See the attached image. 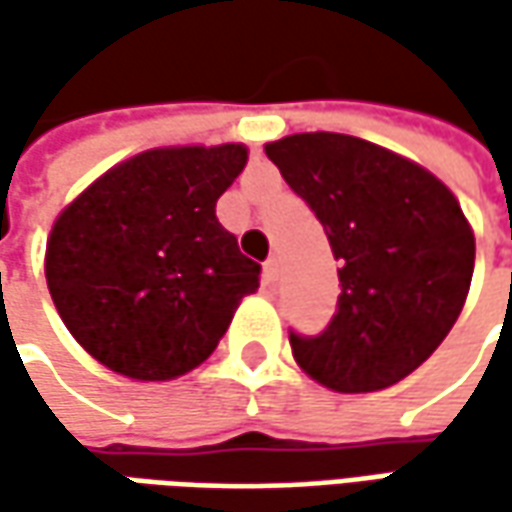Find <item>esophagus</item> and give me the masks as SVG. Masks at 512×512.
Returning <instances> with one entry per match:
<instances>
[{
    "label": "esophagus",
    "instance_id": "esophagus-1",
    "mask_svg": "<svg viewBox=\"0 0 512 512\" xmlns=\"http://www.w3.org/2000/svg\"><path fill=\"white\" fill-rule=\"evenodd\" d=\"M262 276H265V285L273 287L279 282V259L276 256H270L265 262V270H262Z\"/></svg>",
    "mask_w": 512,
    "mask_h": 512
}]
</instances>
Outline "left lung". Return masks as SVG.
I'll use <instances>...</instances> for the list:
<instances>
[{"mask_svg": "<svg viewBox=\"0 0 512 512\" xmlns=\"http://www.w3.org/2000/svg\"><path fill=\"white\" fill-rule=\"evenodd\" d=\"M265 153L339 262L330 325L290 330L296 362L339 393L402 382L444 342L470 290L476 242L456 196L416 162L344 133H296Z\"/></svg>", "mask_w": 512, "mask_h": 512, "instance_id": "1", "label": "left lung"}]
</instances>
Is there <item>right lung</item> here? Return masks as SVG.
Here are the masks:
<instances>
[{
    "mask_svg": "<svg viewBox=\"0 0 512 512\" xmlns=\"http://www.w3.org/2000/svg\"><path fill=\"white\" fill-rule=\"evenodd\" d=\"M245 162V145L148 150L56 219L45 256L50 299L96 362L165 382L216 350L262 273L216 219Z\"/></svg>",
    "mask_w": 512,
    "mask_h": 512,
    "instance_id": "1",
    "label": "right lung"
}]
</instances>
